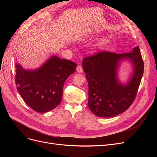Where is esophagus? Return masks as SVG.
<instances>
[{
	"instance_id": "obj_1",
	"label": "esophagus",
	"mask_w": 157,
	"mask_h": 157,
	"mask_svg": "<svg viewBox=\"0 0 157 157\" xmlns=\"http://www.w3.org/2000/svg\"><path fill=\"white\" fill-rule=\"evenodd\" d=\"M77 72L79 73H83V69H82V67H81V66H77Z\"/></svg>"
}]
</instances>
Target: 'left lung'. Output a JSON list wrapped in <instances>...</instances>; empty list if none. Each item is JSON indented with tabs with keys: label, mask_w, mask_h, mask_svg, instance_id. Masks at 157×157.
Listing matches in <instances>:
<instances>
[{
	"label": "left lung",
	"mask_w": 157,
	"mask_h": 157,
	"mask_svg": "<svg viewBox=\"0 0 157 157\" xmlns=\"http://www.w3.org/2000/svg\"><path fill=\"white\" fill-rule=\"evenodd\" d=\"M123 59L130 60L134 69L125 85L117 78L119 63ZM82 67L88 84V107L94 115L113 117L130 107L144 74V63L138 46L129 53L99 52L84 58Z\"/></svg>",
	"instance_id": "8db88e82"
}]
</instances>
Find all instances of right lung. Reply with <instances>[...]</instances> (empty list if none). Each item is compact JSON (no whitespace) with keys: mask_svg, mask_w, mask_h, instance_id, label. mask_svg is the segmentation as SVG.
Masks as SVG:
<instances>
[{"mask_svg":"<svg viewBox=\"0 0 157 157\" xmlns=\"http://www.w3.org/2000/svg\"><path fill=\"white\" fill-rule=\"evenodd\" d=\"M77 64L54 56L35 70H26L16 65V84L23 100L38 113L55 109L62 99L63 85L74 73Z\"/></svg>","mask_w":157,"mask_h":157,"instance_id":"add662e5","label":"right lung"}]
</instances>
